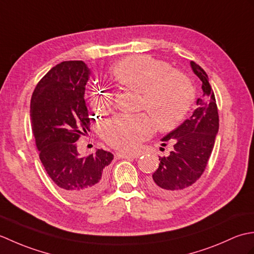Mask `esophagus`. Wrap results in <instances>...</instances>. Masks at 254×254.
Returning <instances> with one entry per match:
<instances>
[{
	"mask_svg": "<svg viewBox=\"0 0 254 254\" xmlns=\"http://www.w3.org/2000/svg\"><path fill=\"white\" fill-rule=\"evenodd\" d=\"M117 156H118L119 158H127V159H133V158H137L138 157V155L127 154V153H123V152L117 153Z\"/></svg>",
	"mask_w": 254,
	"mask_h": 254,
	"instance_id": "esophagus-1",
	"label": "esophagus"
}]
</instances>
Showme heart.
<instances>
[{
  "label": "heart",
  "instance_id": "obj_1",
  "mask_svg": "<svg viewBox=\"0 0 254 254\" xmlns=\"http://www.w3.org/2000/svg\"><path fill=\"white\" fill-rule=\"evenodd\" d=\"M111 76L122 87L142 93L143 107L149 115H117L101 128L102 137L112 147L133 150L155 131H170L179 126L194 101V88L190 80L179 72L169 71L168 64L148 56L124 58L111 67ZM91 107L106 112L113 104L107 90H94Z\"/></svg>",
  "mask_w": 254,
  "mask_h": 254
}]
</instances>
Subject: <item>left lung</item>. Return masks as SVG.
<instances>
[{
    "instance_id": "1",
    "label": "left lung",
    "mask_w": 254,
    "mask_h": 254,
    "mask_svg": "<svg viewBox=\"0 0 254 254\" xmlns=\"http://www.w3.org/2000/svg\"><path fill=\"white\" fill-rule=\"evenodd\" d=\"M193 73L201 79L203 96L196 109L161 141L174 143L167 157H159V167L148 180V188L163 197H172L187 191L202 176L218 133L219 119L214 91L204 69L193 61Z\"/></svg>"
}]
</instances>
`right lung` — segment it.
I'll return each mask as SVG.
<instances>
[{"label": "right lung", "mask_w": 254, "mask_h": 254, "mask_svg": "<svg viewBox=\"0 0 254 254\" xmlns=\"http://www.w3.org/2000/svg\"><path fill=\"white\" fill-rule=\"evenodd\" d=\"M90 69L83 61H65L52 67L31 96L30 119L39 157L47 174L63 194L77 201L90 199L104 190L107 166L113 155L97 149L80 157L76 142L89 130L84 99Z\"/></svg>", "instance_id": "1"}]
</instances>
